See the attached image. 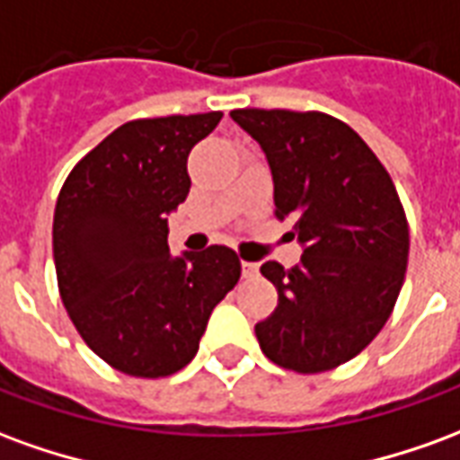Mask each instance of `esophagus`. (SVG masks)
Listing matches in <instances>:
<instances>
[{
	"mask_svg": "<svg viewBox=\"0 0 460 460\" xmlns=\"http://www.w3.org/2000/svg\"><path fill=\"white\" fill-rule=\"evenodd\" d=\"M241 273H243V279H253L259 273V266L251 263V261H241Z\"/></svg>",
	"mask_w": 460,
	"mask_h": 460,
	"instance_id": "34e87169",
	"label": "esophagus"
}]
</instances>
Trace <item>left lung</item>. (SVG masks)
<instances>
[{
  "label": "left lung",
  "mask_w": 460,
  "mask_h": 460,
  "mask_svg": "<svg viewBox=\"0 0 460 460\" xmlns=\"http://www.w3.org/2000/svg\"><path fill=\"white\" fill-rule=\"evenodd\" d=\"M273 174L276 219L303 246L298 266L266 261L279 305L256 323L263 355L315 375L365 349L394 310L409 259V224L394 181L349 125L325 113L231 111Z\"/></svg>",
  "instance_id": "8db88e82"
}]
</instances>
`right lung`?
<instances>
[{"mask_svg":"<svg viewBox=\"0 0 460 460\" xmlns=\"http://www.w3.org/2000/svg\"><path fill=\"white\" fill-rule=\"evenodd\" d=\"M199 115L120 125L75 164L54 211V263L68 318L95 355L132 376L180 372L211 310L241 276L226 246L172 256L167 217L190 194L191 147L221 120Z\"/></svg>","mask_w":460,"mask_h":460,"instance_id":"add662e5","label":"right lung"}]
</instances>
